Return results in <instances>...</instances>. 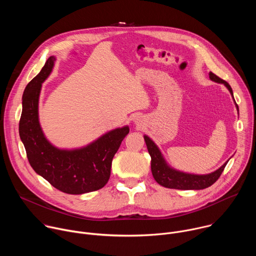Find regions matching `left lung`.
<instances>
[{"label":"left lung","mask_w":256,"mask_h":256,"mask_svg":"<svg viewBox=\"0 0 256 256\" xmlns=\"http://www.w3.org/2000/svg\"><path fill=\"white\" fill-rule=\"evenodd\" d=\"M209 78L212 81L223 83L230 92L231 96H233L232 88L225 80L221 79L220 77H218L212 72L209 73ZM236 108L238 110L237 104H236ZM144 138L148 154L152 158L150 168H152V177L156 181V183H158L160 186L166 188L178 189V190H202V189L208 188L219 179L224 168L226 166L229 160H228L225 164H223L218 170H216L215 172H212L207 175H195V174L184 173V172L178 171V170L173 168L172 166H170L168 164V162L164 158L156 144L148 136H144Z\"/></svg>","instance_id":"1"}]
</instances>
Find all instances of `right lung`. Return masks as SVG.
<instances>
[{"instance_id": "right-lung-1", "label": "right lung", "mask_w": 256, "mask_h": 256, "mask_svg": "<svg viewBox=\"0 0 256 256\" xmlns=\"http://www.w3.org/2000/svg\"><path fill=\"white\" fill-rule=\"evenodd\" d=\"M55 60L50 56L24 90L20 138L34 171L54 188L72 195L96 191L108 182L112 158L130 128L112 130L83 148L61 150L54 146L41 128L38 106L42 83L50 75Z\"/></svg>"}]
</instances>
